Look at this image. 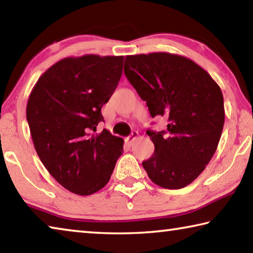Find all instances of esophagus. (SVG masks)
Wrapping results in <instances>:
<instances>
[{
	"instance_id": "1",
	"label": "esophagus",
	"mask_w": 253,
	"mask_h": 253,
	"mask_svg": "<svg viewBox=\"0 0 253 253\" xmlns=\"http://www.w3.org/2000/svg\"><path fill=\"white\" fill-rule=\"evenodd\" d=\"M137 137H138V132H137L136 130H134V131H131V134L128 136V137H126V143L128 144V145H131L132 143L135 142V140L137 139Z\"/></svg>"
}]
</instances>
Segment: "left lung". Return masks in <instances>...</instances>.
<instances>
[{
	"label": "left lung",
	"instance_id": "obj_1",
	"mask_svg": "<svg viewBox=\"0 0 253 253\" xmlns=\"http://www.w3.org/2000/svg\"><path fill=\"white\" fill-rule=\"evenodd\" d=\"M124 72L146 101L151 116H165L168 129L146 132L155 152L143 168L158 186L191 184L211 161L224 125L223 95L203 68L168 52L127 55Z\"/></svg>",
	"mask_w": 253,
	"mask_h": 253
}]
</instances>
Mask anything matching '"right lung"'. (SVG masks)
I'll list each match as a JSON object with an SVG mask.
<instances>
[{"label":"right lung","instance_id":"obj_1","mask_svg":"<svg viewBox=\"0 0 253 253\" xmlns=\"http://www.w3.org/2000/svg\"><path fill=\"white\" fill-rule=\"evenodd\" d=\"M124 57L87 54L50 67L30 93L27 121L42 164L78 195L101 190L111 176L124 140L104 129L101 107L121 80Z\"/></svg>","mask_w":253,"mask_h":253}]
</instances>
